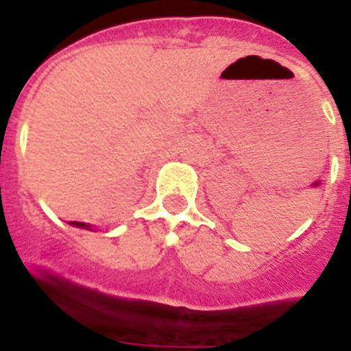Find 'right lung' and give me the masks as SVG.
I'll use <instances>...</instances> for the list:
<instances>
[{"label":"right lung","mask_w":351,"mask_h":351,"mask_svg":"<svg viewBox=\"0 0 351 351\" xmlns=\"http://www.w3.org/2000/svg\"><path fill=\"white\" fill-rule=\"evenodd\" d=\"M70 224H72V226H77V228H86V230L90 228L88 224H84V222H77V221H72Z\"/></svg>","instance_id":"right-lung-1"}]
</instances>
